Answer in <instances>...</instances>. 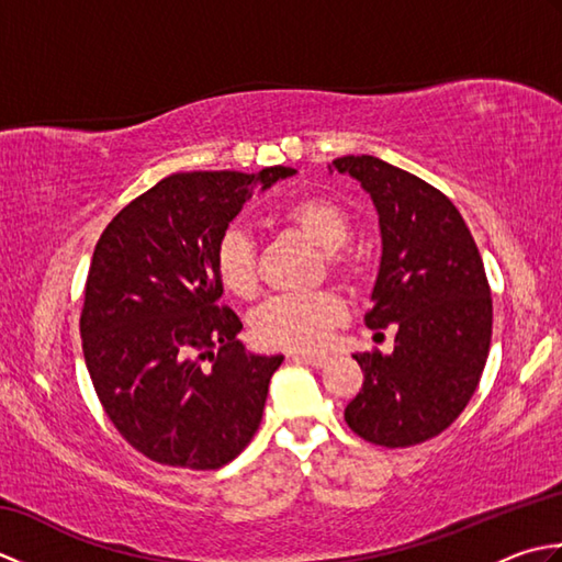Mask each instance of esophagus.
Here are the masks:
<instances>
[{"label":"esophagus","instance_id":"34e87169","mask_svg":"<svg viewBox=\"0 0 562 562\" xmlns=\"http://www.w3.org/2000/svg\"><path fill=\"white\" fill-rule=\"evenodd\" d=\"M292 360H296V362H304V364H312V367H316V369H321V367H326L328 364V357L326 355H292Z\"/></svg>","mask_w":562,"mask_h":562}]
</instances>
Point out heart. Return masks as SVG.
<instances>
[{
  "label": "heart",
  "mask_w": 562,
  "mask_h": 562,
  "mask_svg": "<svg viewBox=\"0 0 562 562\" xmlns=\"http://www.w3.org/2000/svg\"><path fill=\"white\" fill-rule=\"evenodd\" d=\"M280 224L321 248V272L340 282L357 278V260L345 244L352 236L350 212L330 195H304L278 214ZM212 266L224 292L236 300H254L260 288L258 250L238 226H226L212 250ZM345 321L338 294L321 290L300 296H274L250 316V336L268 350H316Z\"/></svg>",
  "instance_id": "obj_1"
}]
</instances>
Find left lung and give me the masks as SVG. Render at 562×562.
<instances>
[{
  "label": "left lung",
  "mask_w": 562,
  "mask_h": 562,
  "mask_svg": "<svg viewBox=\"0 0 562 562\" xmlns=\"http://www.w3.org/2000/svg\"><path fill=\"white\" fill-rule=\"evenodd\" d=\"M372 195L381 226V266L367 328L393 326V352L352 355L364 381L345 408L355 435L379 447H413L457 420L491 352L493 300L483 258L453 202L376 157H340Z\"/></svg>",
  "instance_id": "1"
}]
</instances>
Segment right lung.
<instances>
[{"mask_svg": "<svg viewBox=\"0 0 562 562\" xmlns=\"http://www.w3.org/2000/svg\"><path fill=\"white\" fill-rule=\"evenodd\" d=\"M292 173H173L99 238L79 318L83 360L105 415L151 461L214 471L256 435L284 357L236 340L241 321L220 304L212 250L254 183Z\"/></svg>", "mask_w": 562, "mask_h": 562, "instance_id": "1", "label": "right lung"}]
</instances>
